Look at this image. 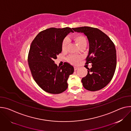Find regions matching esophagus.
Returning <instances> with one entry per match:
<instances>
[{
  "mask_svg": "<svg viewBox=\"0 0 131 131\" xmlns=\"http://www.w3.org/2000/svg\"><path fill=\"white\" fill-rule=\"evenodd\" d=\"M74 70L76 71V70H78L79 69V67H74Z\"/></svg>",
  "mask_w": 131,
  "mask_h": 131,
  "instance_id": "esophagus-1",
  "label": "esophagus"
}]
</instances>
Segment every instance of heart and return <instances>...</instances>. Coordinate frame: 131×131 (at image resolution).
<instances>
[{"mask_svg":"<svg viewBox=\"0 0 131 131\" xmlns=\"http://www.w3.org/2000/svg\"><path fill=\"white\" fill-rule=\"evenodd\" d=\"M73 39L79 48H81L83 46L86 47L87 45V40L84 36L81 35H77L74 36ZM67 46L68 40L67 39H64L62 41L61 44L62 50L63 51H65L67 49ZM80 60L81 57L77 56H71L68 58V60L69 61V62L72 64H77L78 62H79Z\"/></svg>","mask_w":131,"mask_h":131,"instance_id":"obj_1","label":"heart"}]
</instances>
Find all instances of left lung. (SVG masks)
<instances>
[{
	"label": "left lung",
	"mask_w": 131,
	"mask_h": 131,
	"mask_svg": "<svg viewBox=\"0 0 131 131\" xmlns=\"http://www.w3.org/2000/svg\"><path fill=\"white\" fill-rule=\"evenodd\" d=\"M84 33L89 41V52L86 64L92 63L88 74L82 79L84 88L97 91L103 89L112 80L117 66V54L114 44L110 38L99 29L89 26L72 28Z\"/></svg>",
	"instance_id": "1"
}]
</instances>
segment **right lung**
Instances as JSON below:
<instances>
[{
    "label": "right lung",
    "instance_id": "right-lung-1",
    "mask_svg": "<svg viewBox=\"0 0 131 131\" xmlns=\"http://www.w3.org/2000/svg\"><path fill=\"white\" fill-rule=\"evenodd\" d=\"M70 32H74L70 27H51L39 33L32 42L28 55L29 68L36 83L47 93L58 94L65 91L68 78L74 72L69 63L58 67L54 61L62 51V41Z\"/></svg>",
    "mask_w": 131,
    "mask_h": 131
}]
</instances>
